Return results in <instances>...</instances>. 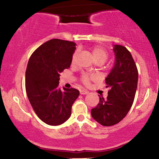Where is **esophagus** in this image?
<instances>
[{
  "label": "esophagus",
  "mask_w": 159,
  "mask_h": 159,
  "mask_svg": "<svg viewBox=\"0 0 159 159\" xmlns=\"http://www.w3.org/2000/svg\"><path fill=\"white\" fill-rule=\"evenodd\" d=\"M89 93V91L87 90H80V94L81 95H87Z\"/></svg>",
  "instance_id": "1"
}]
</instances>
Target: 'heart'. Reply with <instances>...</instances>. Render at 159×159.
Segmentation results:
<instances>
[{"label": "heart", "instance_id": "b5f03b06", "mask_svg": "<svg viewBox=\"0 0 159 159\" xmlns=\"http://www.w3.org/2000/svg\"><path fill=\"white\" fill-rule=\"evenodd\" d=\"M92 54L96 62H102L105 63L107 58V54L105 49L100 46H96L92 49ZM76 56H77V52L74 53L72 56V61H75ZM97 77L94 75H87L84 74L81 76V81L86 85H88L90 84L91 80H96Z\"/></svg>", "mask_w": 159, "mask_h": 159}]
</instances>
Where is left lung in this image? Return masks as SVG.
I'll return each mask as SVG.
<instances>
[{"label":"left lung","instance_id":"obj_1","mask_svg":"<svg viewBox=\"0 0 159 159\" xmlns=\"http://www.w3.org/2000/svg\"><path fill=\"white\" fill-rule=\"evenodd\" d=\"M113 52L114 65L105 78L106 87L110 89L107 97H99L97 106L91 110L92 117L104 126L115 125L126 116L134 102L138 81V69L128 49L114 45Z\"/></svg>","mask_w":159,"mask_h":159}]
</instances>
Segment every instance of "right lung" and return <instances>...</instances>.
<instances>
[{
	"label": "right lung",
	"instance_id": "right-lung-1",
	"mask_svg": "<svg viewBox=\"0 0 159 159\" xmlns=\"http://www.w3.org/2000/svg\"><path fill=\"white\" fill-rule=\"evenodd\" d=\"M76 44L53 39L32 54L25 72V87L38 117L50 125H59L71 116L72 104L79 96L76 89L59 88L60 73L70 66Z\"/></svg>",
	"mask_w": 159,
	"mask_h": 159
}]
</instances>
